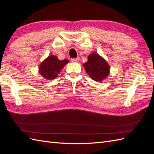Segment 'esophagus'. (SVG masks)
<instances>
[{"label":"esophagus","instance_id":"34e87169","mask_svg":"<svg viewBox=\"0 0 154 154\" xmlns=\"http://www.w3.org/2000/svg\"><path fill=\"white\" fill-rule=\"evenodd\" d=\"M80 58H72L71 59V62H78L79 61Z\"/></svg>","mask_w":154,"mask_h":154}]
</instances>
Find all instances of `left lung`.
Masks as SVG:
<instances>
[{"label": "left lung", "instance_id": "left-lung-1", "mask_svg": "<svg viewBox=\"0 0 154 154\" xmlns=\"http://www.w3.org/2000/svg\"><path fill=\"white\" fill-rule=\"evenodd\" d=\"M85 71L96 82H101L110 74V66L106 60L97 53L88 56L87 62L83 64Z\"/></svg>", "mask_w": 154, "mask_h": 154}]
</instances>
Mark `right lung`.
Here are the masks:
<instances>
[{
  "label": "right lung",
  "instance_id": "obj_1",
  "mask_svg": "<svg viewBox=\"0 0 154 154\" xmlns=\"http://www.w3.org/2000/svg\"><path fill=\"white\" fill-rule=\"evenodd\" d=\"M69 62L67 59L60 60L57 56L50 55L40 64L39 74L45 80H53L58 77L60 71Z\"/></svg>",
  "mask_w": 154,
  "mask_h": 154
}]
</instances>
